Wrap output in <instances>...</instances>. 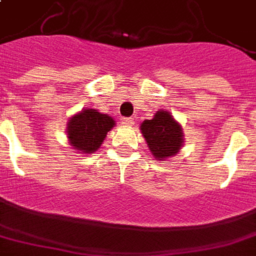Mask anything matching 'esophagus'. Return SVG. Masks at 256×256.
I'll list each match as a JSON object with an SVG mask.
<instances>
[{"mask_svg":"<svg viewBox=\"0 0 256 256\" xmlns=\"http://www.w3.org/2000/svg\"><path fill=\"white\" fill-rule=\"evenodd\" d=\"M122 124H124V126H132L134 122H132V118H124V120H122Z\"/></svg>","mask_w":256,"mask_h":256,"instance_id":"34e87169","label":"esophagus"}]
</instances>
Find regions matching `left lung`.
Here are the masks:
<instances>
[{
	"label": "left lung",
	"mask_w": 256,
	"mask_h": 256,
	"mask_svg": "<svg viewBox=\"0 0 256 256\" xmlns=\"http://www.w3.org/2000/svg\"><path fill=\"white\" fill-rule=\"evenodd\" d=\"M140 132L156 160L175 156L183 146L182 126L166 110L156 112L152 120H144Z\"/></svg>",
	"instance_id": "8db88e82"
}]
</instances>
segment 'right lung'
Returning <instances> with one entry per match:
<instances>
[{
    "instance_id": "1",
    "label": "right lung",
    "mask_w": 256,
    "mask_h": 256,
    "mask_svg": "<svg viewBox=\"0 0 256 256\" xmlns=\"http://www.w3.org/2000/svg\"><path fill=\"white\" fill-rule=\"evenodd\" d=\"M116 126V120L96 108H84L68 122L70 146L84 154H92L106 138L108 132Z\"/></svg>"
}]
</instances>
